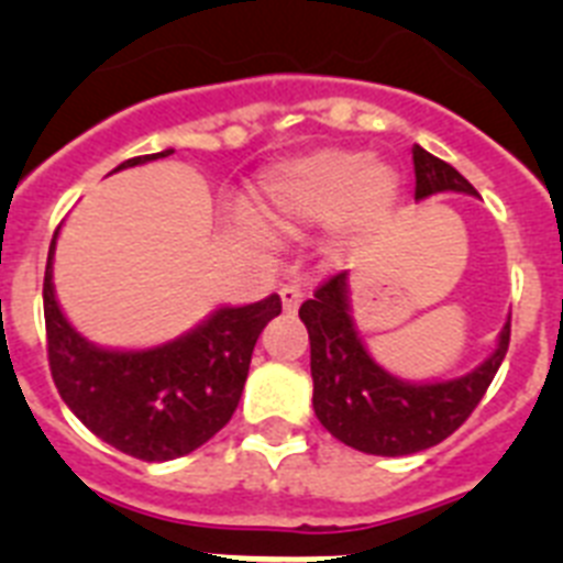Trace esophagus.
<instances>
[{
  "label": "esophagus",
  "mask_w": 563,
  "mask_h": 563,
  "mask_svg": "<svg viewBox=\"0 0 563 563\" xmlns=\"http://www.w3.org/2000/svg\"><path fill=\"white\" fill-rule=\"evenodd\" d=\"M278 296H282V305H285L287 312H296L298 305H301V298H305V287L290 282V285H282Z\"/></svg>",
  "instance_id": "obj_1"
}]
</instances>
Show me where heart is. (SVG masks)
<instances>
[{
  "mask_svg": "<svg viewBox=\"0 0 563 563\" xmlns=\"http://www.w3.org/2000/svg\"><path fill=\"white\" fill-rule=\"evenodd\" d=\"M395 188V174L366 161V154L324 148L273 168L262 180V211L287 233L338 220L357 231L389 208ZM245 222L256 228L253 217Z\"/></svg>",
  "mask_w": 563,
  "mask_h": 563,
  "instance_id": "1",
  "label": "heart"
}]
</instances>
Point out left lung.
<instances>
[{"label":"left lung","mask_w":563,"mask_h":563,"mask_svg":"<svg viewBox=\"0 0 563 563\" xmlns=\"http://www.w3.org/2000/svg\"><path fill=\"white\" fill-rule=\"evenodd\" d=\"M415 197L476 188L445 161L415 146ZM310 332L312 409L327 431L350 449L377 456L426 451L454 434L479 406L510 346V321L479 369L442 383H406L377 366L357 338L346 298V273L318 285L298 310Z\"/></svg>","instance_id":"8db88e82"}]
</instances>
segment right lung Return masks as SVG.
Listing matches in <instances>:
<instances>
[{
    "instance_id": "obj_1",
    "label": "right lung",
    "mask_w": 563,
    "mask_h": 563,
    "mask_svg": "<svg viewBox=\"0 0 563 563\" xmlns=\"http://www.w3.org/2000/svg\"><path fill=\"white\" fill-rule=\"evenodd\" d=\"M172 152L132 157L114 172ZM53 253L56 236L44 271V324L49 375L69 411L137 460L166 462L200 449L236 411L256 338L282 312V298L273 292L256 305L222 307L197 330L154 350H101L64 318L53 292Z\"/></svg>"
}]
</instances>
